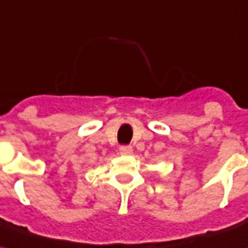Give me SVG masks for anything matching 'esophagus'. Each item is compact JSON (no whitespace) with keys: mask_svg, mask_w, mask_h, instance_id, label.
<instances>
[{"mask_svg":"<svg viewBox=\"0 0 248 248\" xmlns=\"http://www.w3.org/2000/svg\"><path fill=\"white\" fill-rule=\"evenodd\" d=\"M120 154L123 156H129L133 154V149L131 145H123L120 147Z\"/></svg>","mask_w":248,"mask_h":248,"instance_id":"34e87169","label":"esophagus"}]
</instances>
